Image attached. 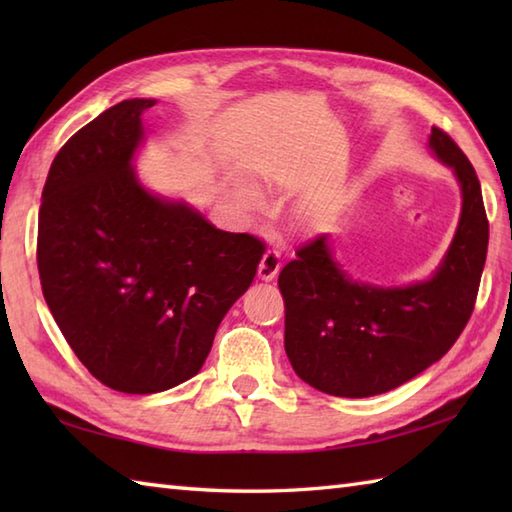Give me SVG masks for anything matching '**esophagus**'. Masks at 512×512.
Wrapping results in <instances>:
<instances>
[{"label": "esophagus", "mask_w": 512, "mask_h": 512, "mask_svg": "<svg viewBox=\"0 0 512 512\" xmlns=\"http://www.w3.org/2000/svg\"><path fill=\"white\" fill-rule=\"evenodd\" d=\"M279 270H281V253L275 248H268L264 257H262V262H259L257 275H259V279H264V281H273Z\"/></svg>", "instance_id": "esophagus-1"}]
</instances>
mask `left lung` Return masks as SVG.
I'll return each mask as SVG.
<instances>
[{
	"instance_id": "1",
	"label": "left lung",
	"mask_w": 512,
	"mask_h": 512,
	"mask_svg": "<svg viewBox=\"0 0 512 512\" xmlns=\"http://www.w3.org/2000/svg\"><path fill=\"white\" fill-rule=\"evenodd\" d=\"M429 145L462 187L458 233L438 273L405 288L347 279L328 235L295 250L279 273L286 306V354L297 376L330 396L385 394L447 354L469 323L488 248V220L477 173L440 127Z\"/></svg>"
}]
</instances>
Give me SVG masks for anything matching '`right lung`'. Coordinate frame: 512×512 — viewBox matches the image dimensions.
<instances>
[{
    "label": "right lung",
    "mask_w": 512,
    "mask_h": 512,
    "mask_svg": "<svg viewBox=\"0 0 512 512\" xmlns=\"http://www.w3.org/2000/svg\"><path fill=\"white\" fill-rule=\"evenodd\" d=\"M151 105L123 101L81 127L54 156L39 209L37 268L52 317L88 372L123 394L198 374L266 253L259 237L217 231L140 187L132 158Z\"/></svg>",
    "instance_id": "obj_1"
}]
</instances>
